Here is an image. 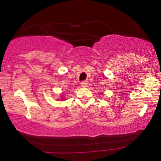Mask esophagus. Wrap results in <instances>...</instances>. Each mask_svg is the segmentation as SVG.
<instances>
[{"label":"esophagus","instance_id":"1","mask_svg":"<svg viewBox=\"0 0 161 161\" xmlns=\"http://www.w3.org/2000/svg\"><path fill=\"white\" fill-rule=\"evenodd\" d=\"M87 86H88V82H86V81H82L81 82V86L82 87H87Z\"/></svg>","mask_w":161,"mask_h":161}]
</instances>
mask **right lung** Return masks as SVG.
<instances>
[{
  "instance_id": "obj_1",
  "label": "right lung",
  "mask_w": 161,
  "mask_h": 161,
  "mask_svg": "<svg viewBox=\"0 0 161 161\" xmlns=\"http://www.w3.org/2000/svg\"><path fill=\"white\" fill-rule=\"evenodd\" d=\"M62 100H64V98H62Z\"/></svg>"
}]
</instances>
